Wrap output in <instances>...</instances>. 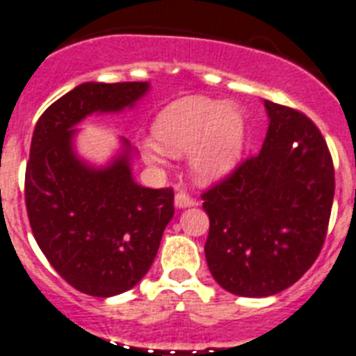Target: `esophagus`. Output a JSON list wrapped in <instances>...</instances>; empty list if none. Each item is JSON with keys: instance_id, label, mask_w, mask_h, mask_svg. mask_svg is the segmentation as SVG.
<instances>
[{"instance_id": "esophagus-1", "label": "esophagus", "mask_w": 356, "mask_h": 356, "mask_svg": "<svg viewBox=\"0 0 356 356\" xmlns=\"http://www.w3.org/2000/svg\"><path fill=\"white\" fill-rule=\"evenodd\" d=\"M175 205L178 209H187V207H194L196 205V200L191 198L187 193H176L175 196Z\"/></svg>"}]
</instances>
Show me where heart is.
<instances>
[{
    "label": "heart",
    "mask_w": 356,
    "mask_h": 356,
    "mask_svg": "<svg viewBox=\"0 0 356 356\" xmlns=\"http://www.w3.org/2000/svg\"><path fill=\"white\" fill-rule=\"evenodd\" d=\"M247 126L238 106L187 97L167 106L154 122V138L142 151L151 165H163L167 153L189 154V172L200 185L223 181L238 167Z\"/></svg>",
    "instance_id": "obj_1"
}]
</instances>
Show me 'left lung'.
Instances as JSON below:
<instances>
[{"instance_id": "obj_1", "label": "left lung", "mask_w": 356, "mask_h": 356, "mask_svg": "<svg viewBox=\"0 0 356 356\" xmlns=\"http://www.w3.org/2000/svg\"><path fill=\"white\" fill-rule=\"evenodd\" d=\"M268 131L259 154L203 194L211 220L205 259L223 290L268 297L314 265L326 238L335 172L306 115L263 100Z\"/></svg>"}]
</instances>
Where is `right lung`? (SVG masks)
<instances>
[{"label": "right lung", "mask_w": 356, "mask_h": 356, "mask_svg": "<svg viewBox=\"0 0 356 356\" xmlns=\"http://www.w3.org/2000/svg\"><path fill=\"white\" fill-rule=\"evenodd\" d=\"M149 90V83L79 84L33 129L25 176L33 238L60 277L88 296L113 297L138 284L175 216L171 189L135 181L136 149L126 138L104 165L75 147L84 118L133 109Z\"/></svg>", "instance_id": "obj_1"}]
</instances>
